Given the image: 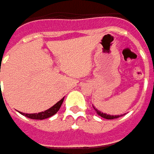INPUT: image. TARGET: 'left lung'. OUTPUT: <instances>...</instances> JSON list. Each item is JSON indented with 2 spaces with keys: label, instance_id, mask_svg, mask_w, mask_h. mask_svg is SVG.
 Segmentation results:
<instances>
[{
  "label": "left lung",
  "instance_id": "left-lung-1",
  "mask_svg": "<svg viewBox=\"0 0 154 154\" xmlns=\"http://www.w3.org/2000/svg\"><path fill=\"white\" fill-rule=\"evenodd\" d=\"M95 109V108H94ZM95 110L97 111V113H98V115L100 116H102L103 118H105V119H116V118H118V117H120V116H122L123 115H120V116H110V115H107V114H105V113H102V112H100L99 110H98L97 109H95Z\"/></svg>",
  "mask_w": 154,
  "mask_h": 154
}]
</instances>
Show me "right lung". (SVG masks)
I'll use <instances>...</instances> for the list:
<instances>
[{
  "label": "right lung",
  "mask_w": 154,
  "mask_h": 154,
  "mask_svg": "<svg viewBox=\"0 0 154 154\" xmlns=\"http://www.w3.org/2000/svg\"><path fill=\"white\" fill-rule=\"evenodd\" d=\"M63 99L64 98H62L59 102L53 105L51 108H50L49 109H46L45 111H42L40 113H34V114H26V113H22L20 112L21 114L25 116H26L28 118H31V119H36V120H43V119H45V118H48L50 116H52L56 114V112L59 110V109L61 108L62 106V103L63 102Z\"/></svg>",
  "instance_id": "obj_1"
}]
</instances>
